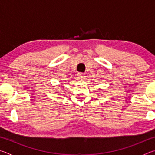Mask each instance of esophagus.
Returning <instances> with one entry per match:
<instances>
[{"mask_svg":"<svg viewBox=\"0 0 155 155\" xmlns=\"http://www.w3.org/2000/svg\"><path fill=\"white\" fill-rule=\"evenodd\" d=\"M78 77L80 79H84L85 77V74H83V73H78Z\"/></svg>","mask_w":155,"mask_h":155,"instance_id":"obj_1","label":"esophagus"}]
</instances>
